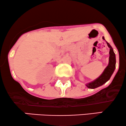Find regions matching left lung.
Segmentation results:
<instances>
[{"label":"left lung","instance_id":"obj_1","mask_svg":"<svg viewBox=\"0 0 126 126\" xmlns=\"http://www.w3.org/2000/svg\"><path fill=\"white\" fill-rule=\"evenodd\" d=\"M102 39L105 40L104 37ZM107 44L110 48V57H109V63L108 66L105 68L103 73L99 77L94 80L93 81L86 84V86L89 89H95L99 87L105 83L107 81L110 80L111 76L114 73L115 68V63H116V58H115V54L114 52L112 47L107 42Z\"/></svg>","mask_w":126,"mask_h":126}]
</instances>
